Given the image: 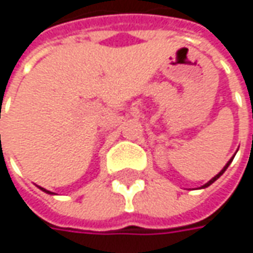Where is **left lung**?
<instances>
[{
  "label": "left lung",
  "mask_w": 253,
  "mask_h": 253,
  "mask_svg": "<svg viewBox=\"0 0 253 253\" xmlns=\"http://www.w3.org/2000/svg\"><path fill=\"white\" fill-rule=\"evenodd\" d=\"M231 162H232V159H231V161H229L228 163H227V165H225V168H224V169L221 170V171H219V173H218V174H217V176H215V177H212V179L210 180L209 183H206V184H204V186H203V189H204V187H209L210 184H212V183H214V181H215V180L218 179L219 176H221V174H222V173H224V171H225V170H227V168H228V166H229V163H231Z\"/></svg>",
  "instance_id": "8db88e82"
}]
</instances>
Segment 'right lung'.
<instances>
[{
  "instance_id": "1",
  "label": "right lung",
  "mask_w": 253,
  "mask_h": 253,
  "mask_svg": "<svg viewBox=\"0 0 253 253\" xmlns=\"http://www.w3.org/2000/svg\"><path fill=\"white\" fill-rule=\"evenodd\" d=\"M41 189H42V187H41ZM43 190V191H46V193H50V191H47V190H44V189H42Z\"/></svg>"
}]
</instances>
